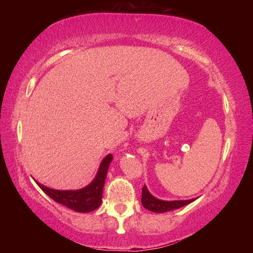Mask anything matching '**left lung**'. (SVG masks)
<instances>
[{"label":"left lung","instance_id":"1","mask_svg":"<svg viewBox=\"0 0 253 253\" xmlns=\"http://www.w3.org/2000/svg\"><path fill=\"white\" fill-rule=\"evenodd\" d=\"M196 199L191 200H181V201H164L155 198V196L149 193L146 185H144L142 190V204L145 209L148 211L155 212V213H164L172 211V210H176L193 202Z\"/></svg>","mask_w":253,"mask_h":253}]
</instances>
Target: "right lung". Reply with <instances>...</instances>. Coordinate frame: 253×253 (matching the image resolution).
Returning <instances> with one entry per match:
<instances>
[{
	"label": "right lung",
	"instance_id": "1",
	"mask_svg": "<svg viewBox=\"0 0 253 253\" xmlns=\"http://www.w3.org/2000/svg\"><path fill=\"white\" fill-rule=\"evenodd\" d=\"M111 161H113V156L111 154H108L101 161L98 172L91 183L79 190H53V188L42 185L37 181L36 183L46 195L57 203L65 205L76 212H91L99 208L101 204L102 190H104L105 179Z\"/></svg>",
	"mask_w": 253,
	"mask_h": 253
}]
</instances>
